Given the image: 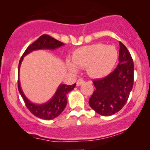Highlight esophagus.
<instances>
[{
    "instance_id": "1",
    "label": "esophagus",
    "mask_w": 150,
    "mask_h": 150,
    "mask_svg": "<svg viewBox=\"0 0 150 150\" xmlns=\"http://www.w3.org/2000/svg\"><path fill=\"white\" fill-rule=\"evenodd\" d=\"M85 83V81H84L83 79L80 78V79H78L77 81V86H80L81 85H82V84Z\"/></svg>"
}]
</instances>
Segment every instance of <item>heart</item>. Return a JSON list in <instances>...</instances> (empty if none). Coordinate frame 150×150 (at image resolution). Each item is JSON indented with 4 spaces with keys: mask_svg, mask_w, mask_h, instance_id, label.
Wrapping results in <instances>:
<instances>
[{
    "mask_svg": "<svg viewBox=\"0 0 150 150\" xmlns=\"http://www.w3.org/2000/svg\"><path fill=\"white\" fill-rule=\"evenodd\" d=\"M118 59L116 47L97 43L75 49L72 60L65 61L68 69L76 72L78 67H86L87 73L94 78H102L111 73Z\"/></svg>",
    "mask_w": 150,
    "mask_h": 150,
    "instance_id": "heart-1",
    "label": "heart"
}]
</instances>
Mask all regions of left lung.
<instances>
[{"label":"left lung","instance_id":"8db88e82","mask_svg":"<svg viewBox=\"0 0 150 150\" xmlns=\"http://www.w3.org/2000/svg\"><path fill=\"white\" fill-rule=\"evenodd\" d=\"M119 45V63L116 69L104 78L93 81L96 89L89 104L101 116H111L119 111L128 101L133 86L132 58L121 42Z\"/></svg>","mask_w":150,"mask_h":150}]
</instances>
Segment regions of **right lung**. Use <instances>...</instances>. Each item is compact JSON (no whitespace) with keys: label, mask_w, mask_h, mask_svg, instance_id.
Instances as JSON below:
<instances>
[{"label":"right lung","mask_w":150,"mask_h":150,"mask_svg":"<svg viewBox=\"0 0 150 150\" xmlns=\"http://www.w3.org/2000/svg\"><path fill=\"white\" fill-rule=\"evenodd\" d=\"M64 45L63 43L56 40L54 38L50 37L49 35L44 34L42 35L37 41L32 43L25 50L23 55L22 56L21 59L19 62L18 66V90L20 94H21L22 99H24L26 106L30 111V112L35 116L39 118L44 120H51L59 116L65 109L67 104V94L70 92L75 88L76 84H73L72 85H67L61 84L58 86L57 90L53 97L44 104H37L32 102L26 97L23 92H22L21 87H20V68L21 65L22 61L26 55L30 53L33 51L41 49L54 50L61 46Z\"/></svg>","instance_id":"1"}]
</instances>
